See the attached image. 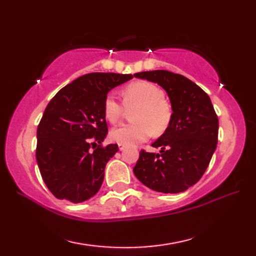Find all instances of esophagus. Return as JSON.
<instances>
[{
	"label": "esophagus",
	"mask_w": 256,
	"mask_h": 256,
	"mask_svg": "<svg viewBox=\"0 0 256 256\" xmlns=\"http://www.w3.org/2000/svg\"><path fill=\"white\" fill-rule=\"evenodd\" d=\"M118 148L120 150H123L125 148V144H122V143H118Z\"/></svg>",
	"instance_id": "1"
}]
</instances>
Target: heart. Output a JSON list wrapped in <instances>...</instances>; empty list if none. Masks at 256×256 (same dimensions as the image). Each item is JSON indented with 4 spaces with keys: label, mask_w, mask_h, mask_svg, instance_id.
Wrapping results in <instances>:
<instances>
[{
    "label": "heart",
    "mask_w": 256,
    "mask_h": 256,
    "mask_svg": "<svg viewBox=\"0 0 256 256\" xmlns=\"http://www.w3.org/2000/svg\"><path fill=\"white\" fill-rule=\"evenodd\" d=\"M122 96L128 108L136 106L133 113L135 122L114 128L110 133L113 140L133 145L144 142L152 133L160 135L166 131L172 118V108L158 86L146 80L134 81L123 89ZM103 112L108 122L116 123L122 118L124 106L113 94H108L103 103Z\"/></svg>",
    "instance_id": "1"
}]
</instances>
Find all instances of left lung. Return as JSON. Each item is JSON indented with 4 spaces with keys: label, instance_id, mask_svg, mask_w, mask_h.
<instances>
[{
    "label": "left lung",
    "instance_id": "obj_1",
    "mask_svg": "<svg viewBox=\"0 0 256 256\" xmlns=\"http://www.w3.org/2000/svg\"><path fill=\"white\" fill-rule=\"evenodd\" d=\"M134 77L160 84L172 108L170 125L152 144L160 152L140 150L134 175L155 192H184L202 177L218 143L219 121L210 98L192 80L167 70L138 72Z\"/></svg>",
    "mask_w": 256,
    "mask_h": 256
}]
</instances>
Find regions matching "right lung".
Instances as JSON below:
<instances>
[{
	"label": "right lung",
	"instance_id": "obj_1",
	"mask_svg": "<svg viewBox=\"0 0 256 256\" xmlns=\"http://www.w3.org/2000/svg\"><path fill=\"white\" fill-rule=\"evenodd\" d=\"M132 78L86 74L48 103L37 128L36 160L42 180L56 198L79 204L99 192L106 162L118 150V144L102 146L108 134L103 103L108 91Z\"/></svg>",
	"mask_w": 256,
	"mask_h": 256
}]
</instances>
